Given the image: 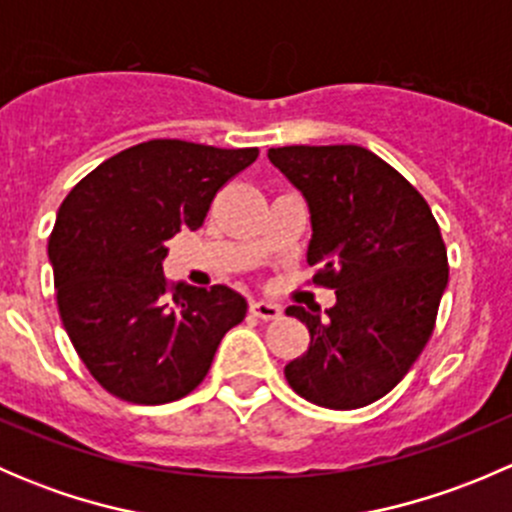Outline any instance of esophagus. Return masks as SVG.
<instances>
[{
  "label": "esophagus",
  "instance_id": "34e87169",
  "mask_svg": "<svg viewBox=\"0 0 512 512\" xmlns=\"http://www.w3.org/2000/svg\"><path fill=\"white\" fill-rule=\"evenodd\" d=\"M250 314L257 319H277L282 314V309L277 307V304L272 302H265V299H255V302H250Z\"/></svg>",
  "mask_w": 512,
  "mask_h": 512
}]
</instances>
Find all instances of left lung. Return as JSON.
Instances as JSON below:
<instances>
[{
    "label": "left lung",
    "instance_id": "1",
    "mask_svg": "<svg viewBox=\"0 0 512 512\" xmlns=\"http://www.w3.org/2000/svg\"><path fill=\"white\" fill-rule=\"evenodd\" d=\"M267 158L307 200V262L337 294L327 319L287 307L309 329V349L285 366L289 386L324 409L374 404L436 324L448 285L438 223L414 185L361 146H285Z\"/></svg>",
    "mask_w": 512,
    "mask_h": 512
}]
</instances>
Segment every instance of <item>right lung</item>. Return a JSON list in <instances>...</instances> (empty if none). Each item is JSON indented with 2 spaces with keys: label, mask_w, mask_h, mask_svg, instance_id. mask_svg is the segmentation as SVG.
Wrapping results in <instances>:
<instances>
[{
  "label": "right lung",
  "mask_w": 512,
  "mask_h": 512,
  "mask_svg": "<svg viewBox=\"0 0 512 512\" xmlns=\"http://www.w3.org/2000/svg\"><path fill=\"white\" fill-rule=\"evenodd\" d=\"M257 148L156 138L91 170L61 203L49 237L56 302L76 354L131 404L183 399L247 314L240 292L163 277L168 240L205 223L215 193Z\"/></svg>",
  "instance_id": "1"
}]
</instances>
